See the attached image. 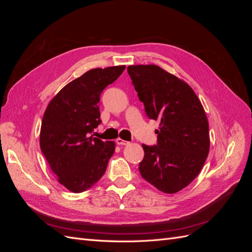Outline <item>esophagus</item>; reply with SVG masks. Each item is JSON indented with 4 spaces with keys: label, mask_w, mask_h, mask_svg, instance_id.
Returning <instances> with one entry per match:
<instances>
[{
    "label": "esophagus",
    "mask_w": 252,
    "mask_h": 252,
    "mask_svg": "<svg viewBox=\"0 0 252 252\" xmlns=\"http://www.w3.org/2000/svg\"><path fill=\"white\" fill-rule=\"evenodd\" d=\"M117 144L118 145H121V146H125V145H128L129 144V142H127V141H125V140H122V139H117Z\"/></svg>",
    "instance_id": "1"
}]
</instances>
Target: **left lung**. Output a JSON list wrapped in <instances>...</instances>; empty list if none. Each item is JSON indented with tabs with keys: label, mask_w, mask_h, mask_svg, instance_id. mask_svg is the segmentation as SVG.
<instances>
[{
	"label": "left lung",
	"mask_w": 252,
	"mask_h": 252,
	"mask_svg": "<svg viewBox=\"0 0 252 252\" xmlns=\"http://www.w3.org/2000/svg\"><path fill=\"white\" fill-rule=\"evenodd\" d=\"M128 74L152 120H159L158 144H143L142 178L165 193L188 186L207 158L210 140L205 110L192 88L157 65H131Z\"/></svg>",
	"instance_id": "obj_1"
}]
</instances>
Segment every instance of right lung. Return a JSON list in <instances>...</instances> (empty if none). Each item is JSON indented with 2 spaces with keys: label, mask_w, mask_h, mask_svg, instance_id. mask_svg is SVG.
Segmentation results:
<instances>
[{
  "label": "right lung",
  "mask_w": 252,
  "mask_h": 252,
  "mask_svg": "<svg viewBox=\"0 0 252 252\" xmlns=\"http://www.w3.org/2000/svg\"><path fill=\"white\" fill-rule=\"evenodd\" d=\"M125 66L94 68L68 83L52 98L42 120L40 146L60 184L79 193L100 180L116 144L91 134L101 124L100 95Z\"/></svg>",
  "instance_id": "add662e5"
}]
</instances>
